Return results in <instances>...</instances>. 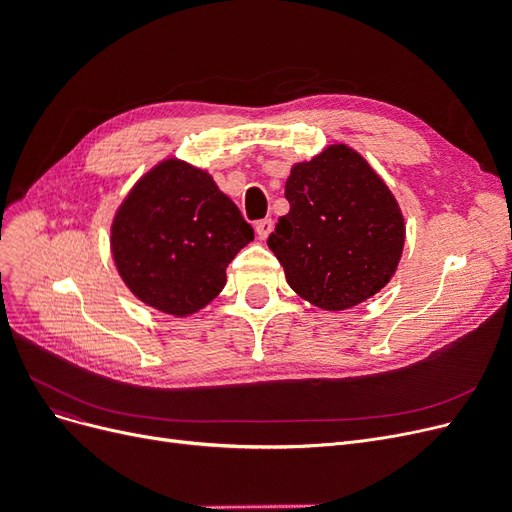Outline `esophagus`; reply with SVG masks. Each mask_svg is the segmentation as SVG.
I'll return each instance as SVG.
<instances>
[{
  "mask_svg": "<svg viewBox=\"0 0 512 512\" xmlns=\"http://www.w3.org/2000/svg\"><path fill=\"white\" fill-rule=\"evenodd\" d=\"M271 230H273V220L271 218L256 222V232H258L260 239H267L271 235Z\"/></svg>",
  "mask_w": 512,
  "mask_h": 512,
  "instance_id": "34e87169",
  "label": "esophagus"
}]
</instances>
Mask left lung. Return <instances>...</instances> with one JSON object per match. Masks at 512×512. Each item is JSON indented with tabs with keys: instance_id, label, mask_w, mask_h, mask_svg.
Here are the masks:
<instances>
[{
	"instance_id": "8db88e82",
	"label": "left lung",
	"mask_w": 512,
	"mask_h": 512,
	"mask_svg": "<svg viewBox=\"0 0 512 512\" xmlns=\"http://www.w3.org/2000/svg\"><path fill=\"white\" fill-rule=\"evenodd\" d=\"M286 200L290 211L267 243L299 297L342 312L391 282L404 252V215L363 156L331 145L294 164Z\"/></svg>"
}]
</instances>
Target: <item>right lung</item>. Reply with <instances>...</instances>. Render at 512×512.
Listing matches in <instances>:
<instances>
[{"instance_id": "add662e5", "label": "right lung", "mask_w": 512, "mask_h": 512, "mask_svg": "<svg viewBox=\"0 0 512 512\" xmlns=\"http://www.w3.org/2000/svg\"><path fill=\"white\" fill-rule=\"evenodd\" d=\"M254 239L209 173L164 160L123 200L111 228L121 280L143 303L188 316L222 292L226 267Z\"/></svg>"}]
</instances>
